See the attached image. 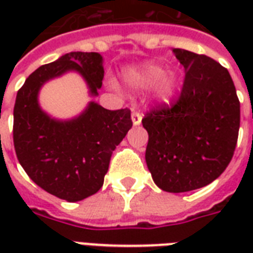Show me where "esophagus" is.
I'll list each match as a JSON object with an SVG mask.
<instances>
[{
	"label": "esophagus",
	"instance_id": "obj_1",
	"mask_svg": "<svg viewBox=\"0 0 253 253\" xmlns=\"http://www.w3.org/2000/svg\"><path fill=\"white\" fill-rule=\"evenodd\" d=\"M131 119H132V125H134V126H139V125L142 123V114L138 113V111H134V113L131 114Z\"/></svg>",
	"mask_w": 253,
	"mask_h": 253
}]
</instances>
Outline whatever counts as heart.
<instances>
[{
  "label": "heart",
  "mask_w": 253,
  "mask_h": 253,
  "mask_svg": "<svg viewBox=\"0 0 253 253\" xmlns=\"http://www.w3.org/2000/svg\"><path fill=\"white\" fill-rule=\"evenodd\" d=\"M127 81L135 89H147L155 85V97L162 101H168L177 86L176 76L167 73L166 69L158 64L143 65L136 72L131 73Z\"/></svg>",
  "instance_id": "b5f03b06"
}]
</instances>
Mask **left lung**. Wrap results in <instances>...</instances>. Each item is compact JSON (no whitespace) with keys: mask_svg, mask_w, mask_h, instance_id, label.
Returning a JSON list of instances; mask_svg holds the SVG:
<instances>
[{"mask_svg":"<svg viewBox=\"0 0 253 253\" xmlns=\"http://www.w3.org/2000/svg\"><path fill=\"white\" fill-rule=\"evenodd\" d=\"M185 80L177 102L143 118L146 163L155 184L190 192L218 178L230 164L240 126V103L230 73L211 57L173 48Z\"/></svg>","mask_w":253,"mask_h":253,"instance_id":"obj_1","label":"left lung"}]
</instances>
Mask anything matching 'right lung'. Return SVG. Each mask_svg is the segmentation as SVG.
<instances>
[{
    "instance_id": "add662e5",
    "label": "right lung",
    "mask_w": 253,
    "mask_h": 253,
    "mask_svg": "<svg viewBox=\"0 0 253 253\" xmlns=\"http://www.w3.org/2000/svg\"><path fill=\"white\" fill-rule=\"evenodd\" d=\"M68 72L84 79L89 95H98L105 73L98 52H69L42 65L17 93L13 139L18 162L38 186L77 202L102 188L111 154L132 122L128 109L107 110L94 101L75 118L47 114L39 105L42 86Z\"/></svg>"
}]
</instances>
